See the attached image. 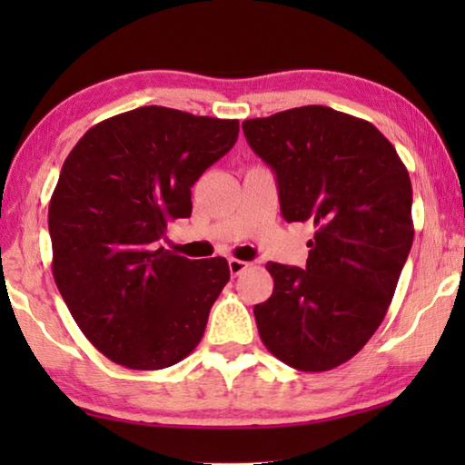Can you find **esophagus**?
Wrapping results in <instances>:
<instances>
[{"label":"esophagus","mask_w":465,"mask_h":465,"mask_svg":"<svg viewBox=\"0 0 465 465\" xmlns=\"http://www.w3.org/2000/svg\"><path fill=\"white\" fill-rule=\"evenodd\" d=\"M248 262H243V261H238V258H230V272L233 274V277H235V274H240V272H243V271H246L248 269Z\"/></svg>","instance_id":"obj_1"}]
</instances>
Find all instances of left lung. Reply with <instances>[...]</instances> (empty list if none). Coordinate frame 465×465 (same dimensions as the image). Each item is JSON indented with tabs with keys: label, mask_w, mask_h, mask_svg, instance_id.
I'll list each match as a JSON object with an SVG mask.
<instances>
[{
	"label": "left lung",
	"mask_w": 465,
	"mask_h": 465,
	"mask_svg": "<svg viewBox=\"0 0 465 465\" xmlns=\"http://www.w3.org/2000/svg\"><path fill=\"white\" fill-rule=\"evenodd\" d=\"M269 163L289 223L313 225L305 269L269 262L272 295L254 305L266 349L320 373L363 349L385 318L412 248V184L371 123L328 106L242 123Z\"/></svg>",
	"instance_id": "1"
}]
</instances>
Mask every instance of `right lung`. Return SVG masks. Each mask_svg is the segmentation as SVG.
Here are the masks:
<instances>
[{
  "label": "right lung",
  "instance_id": "add662e5",
  "mask_svg": "<svg viewBox=\"0 0 465 465\" xmlns=\"http://www.w3.org/2000/svg\"><path fill=\"white\" fill-rule=\"evenodd\" d=\"M240 123L141 106L85 133L49 204L53 277L85 338L114 363L155 371L191 355L230 281L222 256L188 261L160 240L191 217V188Z\"/></svg>",
  "mask_w": 465,
  "mask_h": 465
}]
</instances>
